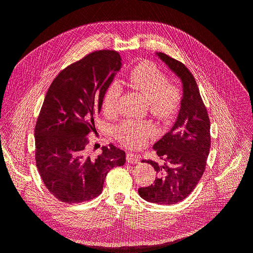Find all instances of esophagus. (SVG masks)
<instances>
[{"label": "esophagus", "mask_w": 253, "mask_h": 253, "mask_svg": "<svg viewBox=\"0 0 253 253\" xmlns=\"http://www.w3.org/2000/svg\"><path fill=\"white\" fill-rule=\"evenodd\" d=\"M126 162L129 164H138L139 157L134 153H126Z\"/></svg>", "instance_id": "esophagus-1"}]
</instances>
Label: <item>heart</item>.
<instances>
[{"instance_id":"obj_1","label":"heart","mask_w":253,"mask_h":253,"mask_svg":"<svg viewBox=\"0 0 253 253\" xmlns=\"http://www.w3.org/2000/svg\"><path fill=\"white\" fill-rule=\"evenodd\" d=\"M127 82L139 90L148 99L150 112L159 119L171 118L177 112L181 93L179 88L169 82L168 76L151 61L137 64L129 73ZM122 94V86L117 80H113L105 88L103 109L105 112L116 111ZM117 139L128 148H137L155 133V126L150 121L126 119L114 128Z\"/></svg>"}]
</instances>
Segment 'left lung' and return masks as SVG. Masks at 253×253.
<instances>
[{"label":"left lung","instance_id":"1","mask_svg":"<svg viewBox=\"0 0 253 253\" xmlns=\"http://www.w3.org/2000/svg\"><path fill=\"white\" fill-rule=\"evenodd\" d=\"M156 55L182 82L181 106L174 126L153 148L163 160H143L158 174L154 183L138 189L144 201L174 205L192 192L205 172L211 136L210 119L193 75L180 61L164 52Z\"/></svg>","mask_w":253,"mask_h":253}]
</instances>
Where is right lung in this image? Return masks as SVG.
I'll return each instance as SVG.
<instances>
[{"mask_svg":"<svg viewBox=\"0 0 253 253\" xmlns=\"http://www.w3.org/2000/svg\"><path fill=\"white\" fill-rule=\"evenodd\" d=\"M120 67L117 51H94L61 71L45 96L35 127V157L45 187L60 202L93 200L110 170L126 163L125 151L112 143L96 158L86 153L105 88Z\"/></svg>","mask_w":253,"mask_h":253,"instance_id":"obj_1","label":"right lung"}]
</instances>
